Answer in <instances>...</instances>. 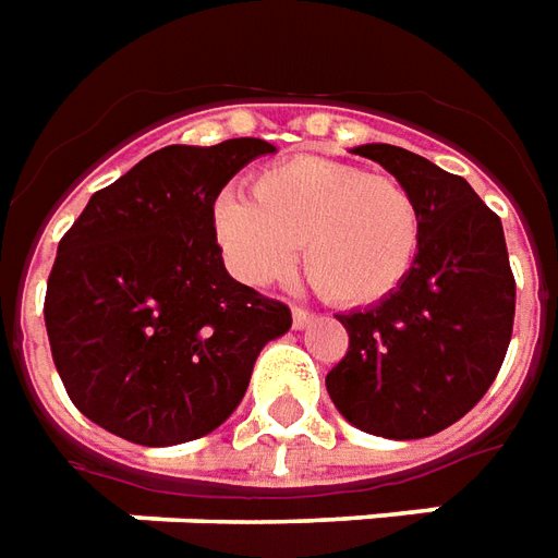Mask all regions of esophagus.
I'll return each instance as SVG.
<instances>
[{
  "mask_svg": "<svg viewBox=\"0 0 558 558\" xmlns=\"http://www.w3.org/2000/svg\"><path fill=\"white\" fill-rule=\"evenodd\" d=\"M316 319L314 311H307V307H292V326L295 328H307Z\"/></svg>",
  "mask_w": 558,
  "mask_h": 558,
  "instance_id": "esophagus-1",
  "label": "esophagus"
}]
</instances>
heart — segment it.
<instances>
[{"instance_id":"obj_1","label":"heart","mask_w":558,"mask_h":558,"mask_svg":"<svg viewBox=\"0 0 558 558\" xmlns=\"http://www.w3.org/2000/svg\"><path fill=\"white\" fill-rule=\"evenodd\" d=\"M211 232L232 275L251 287L280 280L299 256L326 299L364 307L407 280L421 247V211L410 187L343 160H280L256 172L254 196L220 191Z\"/></svg>"}]
</instances>
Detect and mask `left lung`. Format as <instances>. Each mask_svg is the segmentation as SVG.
Segmentation results:
<instances>
[{
  "instance_id": "obj_1",
  "label": "left lung",
  "mask_w": 558,
  "mask_h": 558,
  "mask_svg": "<svg viewBox=\"0 0 558 558\" xmlns=\"http://www.w3.org/2000/svg\"><path fill=\"white\" fill-rule=\"evenodd\" d=\"M410 187L421 211L415 266L388 299L340 314L350 350L326 376L328 398L359 430L424 439L478 403L514 328V275L502 220L466 179L388 143L355 146Z\"/></svg>"
}]
</instances>
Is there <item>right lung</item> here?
Segmentation results:
<instances>
[{
  "label": "right lung",
  "instance_id": "add662e5",
  "mask_svg": "<svg viewBox=\"0 0 558 558\" xmlns=\"http://www.w3.org/2000/svg\"><path fill=\"white\" fill-rule=\"evenodd\" d=\"M266 140L151 151L104 187L62 235L44 323L56 371L83 415L128 442L206 436L242 403L290 307L223 268L211 199Z\"/></svg>",
  "mask_w": 558,
  "mask_h": 558
}]
</instances>
